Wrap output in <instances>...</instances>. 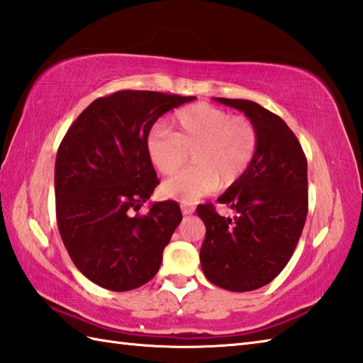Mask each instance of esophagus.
Masks as SVG:
<instances>
[{"mask_svg": "<svg viewBox=\"0 0 363 363\" xmlns=\"http://www.w3.org/2000/svg\"><path fill=\"white\" fill-rule=\"evenodd\" d=\"M181 211H182V213H184V215H190V213H194V211H195V206H194V204H186V203H182V204H181Z\"/></svg>", "mask_w": 363, "mask_h": 363, "instance_id": "esophagus-1", "label": "esophagus"}]
</instances>
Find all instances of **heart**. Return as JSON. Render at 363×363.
Listing matches in <instances>:
<instances>
[{"label": "heart", "mask_w": 363, "mask_h": 363, "mask_svg": "<svg viewBox=\"0 0 363 363\" xmlns=\"http://www.w3.org/2000/svg\"><path fill=\"white\" fill-rule=\"evenodd\" d=\"M174 133L154 125L146 137V152L162 174H173L187 160L191 165L164 182L162 190L184 203L209 194L218 186H230L246 173L259 150V130L246 117H233L212 104H194L177 111Z\"/></svg>", "instance_id": "heart-1"}]
</instances>
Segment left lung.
Returning <instances> with one entry per match:
<instances>
[{"label":"left lung","mask_w":363,"mask_h":363,"mask_svg":"<svg viewBox=\"0 0 363 363\" xmlns=\"http://www.w3.org/2000/svg\"><path fill=\"white\" fill-rule=\"evenodd\" d=\"M213 99L256 125L259 150L246 173L218 198L237 212L234 218L221 217L213 204L196 209L206 226L199 259L212 284L251 291L272 282L296 248L309 209L307 159L276 113L248 99Z\"/></svg>","instance_id":"8db88e82"}]
</instances>
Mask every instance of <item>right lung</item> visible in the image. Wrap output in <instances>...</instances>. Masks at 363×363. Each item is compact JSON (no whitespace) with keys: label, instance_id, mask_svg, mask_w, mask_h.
I'll return each instance as SVG.
<instances>
[{"label":"right lung","instance_id":"1","mask_svg":"<svg viewBox=\"0 0 363 363\" xmlns=\"http://www.w3.org/2000/svg\"><path fill=\"white\" fill-rule=\"evenodd\" d=\"M195 96L120 90L95 99L68 128L54 168L60 237L79 272L128 291L151 281L182 220L176 201L140 211L159 186L146 137L165 112Z\"/></svg>","mask_w":363,"mask_h":363}]
</instances>
